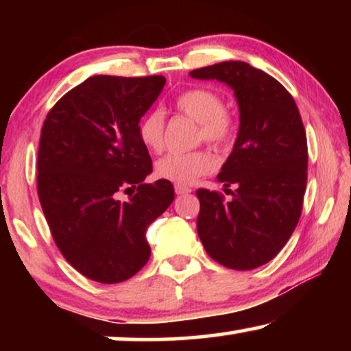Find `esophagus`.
Returning <instances> with one entry per match:
<instances>
[{
    "instance_id": "34e87169",
    "label": "esophagus",
    "mask_w": 351,
    "mask_h": 351,
    "mask_svg": "<svg viewBox=\"0 0 351 351\" xmlns=\"http://www.w3.org/2000/svg\"><path fill=\"white\" fill-rule=\"evenodd\" d=\"M191 191L190 186H185V185H176V193L177 195H189Z\"/></svg>"
}]
</instances>
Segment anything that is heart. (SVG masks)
Segmentation results:
<instances>
[{"instance_id":"heart-1","label":"heart","mask_w":351,"mask_h":351,"mask_svg":"<svg viewBox=\"0 0 351 351\" xmlns=\"http://www.w3.org/2000/svg\"><path fill=\"white\" fill-rule=\"evenodd\" d=\"M176 108L185 117L199 123V138L225 147L234 137L233 118L223 110V100L214 90L206 88H191L176 99ZM165 137V117L161 112H150L138 123V138L148 150L160 152ZM214 155L208 150L190 153H169L156 161L155 174L158 179L172 182L176 185H189L201 176L215 169Z\"/></svg>"}]
</instances>
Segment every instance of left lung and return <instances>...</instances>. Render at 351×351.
I'll return each mask as SVG.
<instances>
[{
	"label": "left lung",
	"instance_id": "obj_1",
	"mask_svg": "<svg viewBox=\"0 0 351 351\" xmlns=\"http://www.w3.org/2000/svg\"><path fill=\"white\" fill-rule=\"evenodd\" d=\"M233 89L239 129L217 180L232 191L223 201L199 189L198 237L206 252L232 270H254L285 247L300 219L306 186V136L285 86L246 62H220L190 71Z\"/></svg>",
	"mask_w": 351,
	"mask_h": 351
}]
</instances>
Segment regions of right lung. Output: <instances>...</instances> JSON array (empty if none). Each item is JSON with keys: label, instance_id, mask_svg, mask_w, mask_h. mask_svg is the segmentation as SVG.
I'll list each match as a JSON object with an SVG mask.
<instances>
[{"label": "right lung", "instance_id": "obj_1", "mask_svg": "<svg viewBox=\"0 0 351 351\" xmlns=\"http://www.w3.org/2000/svg\"><path fill=\"white\" fill-rule=\"evenodd\" d=\"M165 76L95 75L47 113L38 150V196L52 238L75 270L114 285L150 258L145 230L174 201L167 180L143 184L152 158L138 123ZM137 188L128 202L117 195Z\"/></svg>", "mask_w": 351, "mask_h": 351}]
</instances>
